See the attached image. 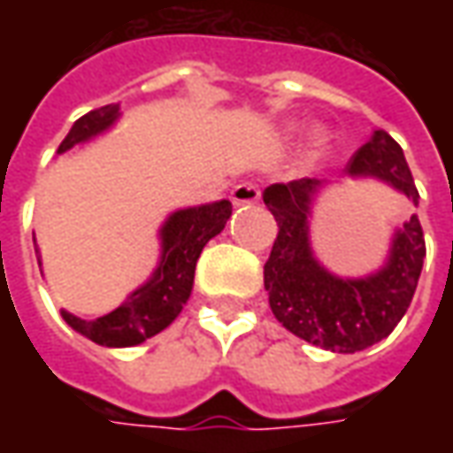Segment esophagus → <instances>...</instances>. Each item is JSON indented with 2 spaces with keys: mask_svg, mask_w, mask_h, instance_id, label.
Returning <instances> with one entry per match:
<instances>
[{
  "mask_svg": "<svg viewBox=\"0 0 453 453\" xmlns=\"http://www.w3.org/2000/svg\"><path fill=\"white\" fill-rule=\"evenodd\" d=\"M232 201H234V206H247V203H257L259 201V188L254 186V183L244 181V183H236L234 188H232Z\"/></svg>",
  "mask_w": 453,
  "mask_h": 453,
  "instance_id": "34e87169",
  "label": "esophagus"
}]
</instances>
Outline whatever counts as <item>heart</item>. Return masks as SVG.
<instances>
[{"label": "heart", "mask_w": 453, "mask_h": 453, "mask_svg": "<svg viewBox=\"0 0 453 453\" xmlns=\"http://www.w3.org/2000/svg\"><path fill=\"white\" fill-rule=\"evenodd\" d=\"M297 131V126H289V133ZM325 146H327V135L325 133H315V138H312V150H310V156L312 158H318L325 153Z\"/></svg>", "instance_id": "obj_1"}]
</instances>
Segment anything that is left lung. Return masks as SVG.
<instances>
[{"label":"left lung","instance_id":"obj_1","mask_svg":"<svg viewBox=\"0 0 453 453\" xmlns=\"http://www.w3.org/2000/svg\"><path fill=\"white\" fill-rule=\"evenodd\" d=\"M345 173L378 179L418 203L403 149L386 131H373ZM325 183L300 179L265 188L262 199L280 226L265 265V289L274 318L292 335L333 353H357L388 338L406 315L426 259V242L421 221L413 214L393 232L386 265L378 272L338 277L325 270L310 242L312 206Z\"/></svg>","mask_w":453,"mask_h":453}]
</instances>
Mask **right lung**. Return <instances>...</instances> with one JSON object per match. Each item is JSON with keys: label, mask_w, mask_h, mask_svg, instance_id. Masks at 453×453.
Masks as SVG:
<instances>
[{"label": "right lung", "mask_w": 453, "mask_h": 453, "mask_svg": "<svg viewBox=\"0 0 453 453\" xmlns=\"http://www.w3.org/2000/svg\"><path fill=\"white\" fill-rule=\"evenodd\" d=\"M118 118H120L118 103L103 105L97 111L82 115L65 135L58 153H65V150L93 141L100 133L113 128ZM229 217H232V201L229 199L173 211L164 221V226L158 229L161 259H158V267L149 277V282L133 289L126 303L103 318L82 320L78 315L62 310V320L67 322L75 333L93 340L97 345H105V348H131V345H141L153 335H158L179 318L186 300L191 297L194 272H196L201 250L206 247L209 239H214L226 226ZM35 252L40 254L37 244H35ZM37 262L42 267V259H37Z\"/></svg>", "instance_id": "1"}]
</instances>
